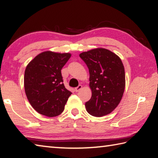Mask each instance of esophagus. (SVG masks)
<instances>
[{
	"label": "esophagus",
	"instance_id": "obj_1",
	"mask_svg": "<svg viewBox=\"0 0 158 158\" xmlns=\"http://www.w3.org/2000/svg\"><path fill=\"white\" fill-rule=\"evenodd\" d=\"M82 88V85H79V86H78V87L75 88V91H76V92H78V91H79Z\"/></svg>",
	"mask_w": 158,
	"mask_h": 158
}]
</instances>
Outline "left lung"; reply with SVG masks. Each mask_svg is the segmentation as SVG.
Returning a JSON list of instances; mask_svg holds the SVG:
<instances>
[{"mask_svg": "<svg viewBox=\"0 0 158 158\" xmlns=\"http://www.w3.org/2000/svg\"><path fill=\"white\" fill-rule=\"evenodd\" d=\"M89 71L91 99L85 103L89 114L102 117L118 106L125 88V72L121 59L112 52L97 48L79 55Z\"/></svg>", "mask_w": 158, "mask_h": 158, "instance_id": "obj_1", "label": "left lung"}]
</instances>
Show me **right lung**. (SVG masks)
<instances>
[{"label":"right lung","mask_w":158,"mask_h":158,"mask_svg":"<svg viewBox=\"0 0 158 158\" xmlns=\"http://www.w3.org/2000/svg\"><path fill=\"white\" fill-rule=\"evenodd\" d=\"M71 56L69 53L44 52L27 66L24 76L25 94L33 108L40 114L51 118L64 111L72 93L64 87L61 69Z\"/></svg>","instance_id":"add662e5"}]
</instances>
